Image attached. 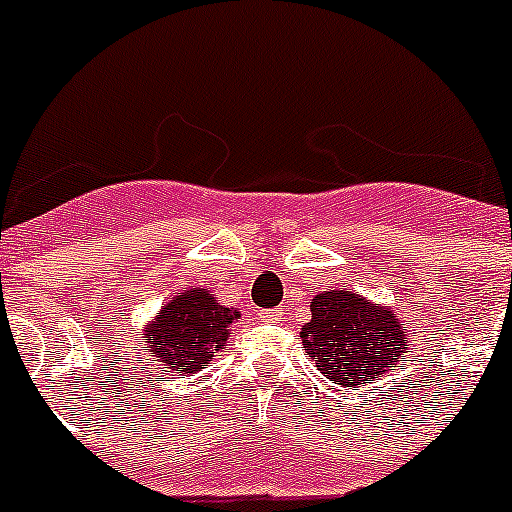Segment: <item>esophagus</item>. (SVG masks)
Returning <instances> with one entry per match:
<instances>
[{
	"label": "esophagus",
	"mask_w": 512,
	"mask_h": 512,
	"mask_svg": "<svg viewBox=\"0 0 512 512\" xmlns=\"http://www.w3.org/2000/svg\"><path fill=\"white\" fill-rule=\"evenodd\" d=\"M279 318H282V312L279 310H261L259 315H256V320H259V323H277Z\"/></svg>",
	"instance_id": "esophagus-1"
}]
</instances>
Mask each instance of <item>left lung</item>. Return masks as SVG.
Instances as JSON below:
<instances>
[{
    "label": "left lung",
    "mask_w": 512,
    "mask_h": 512,
    "mask_svg": "<svg viewBox=\"0 0 512 512\" xmlns=\"http://www.w3.org/2000/svg\"><path fill=\"white\" fill-rule=\"evenodd\" d=\"M310 312L300 333L302 348L320 374L341 387L372 384L408 354V333L390 307L330 289L312 300Z\"/></svg>",
    "instance_id": "obj_1"
}]
</instances>
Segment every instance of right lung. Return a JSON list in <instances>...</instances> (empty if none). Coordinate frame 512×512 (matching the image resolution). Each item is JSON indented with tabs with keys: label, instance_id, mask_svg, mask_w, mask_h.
<instances>
[{
	"label": "right lung",
	"instance_id": "add662e5",
	"mask_svg": "<svg viewBox=\"0 0 512 512\" xmlns=\"http://www.w3.org/2000/svg\"><path fill=\"white\" fill-rule=\"evenodd\" d=\"M238 318L235 307L220 305L207 289H184L148 323L143 351L171 377L197 374L228 343V328Z\"/></svg>",
	"mask_w": 512,
	"mask_h": 512
}]
</instances>
